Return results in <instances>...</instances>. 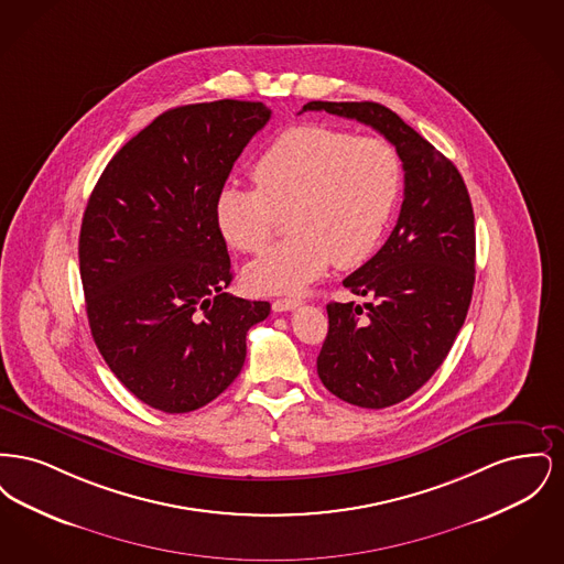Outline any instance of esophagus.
<instances>
[{
    "mask_svg": "<svg viewBox=\"0 0 564 564\" xmlns=\"http://www.w3.org/2000/svg\"><path fill=\"white\" fill-rule=\"evenodd\" d=\"M302 300L300 297H279L272 302V311L274 313H285V311H294L295 306H300Z\"/></svg>",
    "mask_w": 564,
    "mask_h": 564,
    "instance_id": "obj_1",
    "label": "esophagus"
}]
</instances>
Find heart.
Wrapping results in <instances>:
<instances>
[{
	"label": "heart",
	"instance_id": "heart-1",
	"mask_svg": "<svg viewBox=\"0 0 564 564\" xmlns=\"http://www.w3.org/2000/svg\"><path fill=\"white\" fill-rule=\"evenodd\" d=\"M256 189L224 188L215 221L242 253H262L288 215L292 237L245 270L262 294H294L329 264H361L402 194V161L378 137L300 124L279 134L251 169Z\"/></svg>",
	"mask_w": 564,
	"mask_h": 564
}]
</instances>
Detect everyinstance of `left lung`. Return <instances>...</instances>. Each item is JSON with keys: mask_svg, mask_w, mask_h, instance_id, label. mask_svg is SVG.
Wrapping results in <instances>:
<instances>
[{"mask_svg": "<svg viewBox=\"0 0 564 564\" xmlns=\"http://www.w3.org/2000/svg\"><path fill=\"white\" fill-rule=\"evenodd\" d=\"M384 134L403 164V203L391 237L343 285L355 302L327 304L317 357L325 389L359 408H389L419 391L463 327L476 281V228L455 164L402 118L372 101H311Z\"/></svg>", "mask_w": 564, "mask_h": 564, "instance_id": "8db88e82", "label": "left lung"}]
</instances>
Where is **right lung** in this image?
I'll list each match as a JSON object with an SVG mask.
<instances>
[{"label":"right lung","instance_id":"1","mask_svg":"<svg viewBox=\"0 0 564 564\" xmlns=\"http://www.w3.org/2000/svg\"><path fill=\"white\" fill-rule=\"evenodd\" d=\"M270 109L221 99L169 109L108 162L82 217L80 276L109 370L169 414L214 402L241 375L269 302L226 294L215 198Z\"/></svg>","mask_w":564,"mask_h":564}]
</instances>
